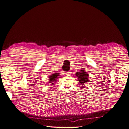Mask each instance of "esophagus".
I'll use <instances>...</instances> for the list:
<instances>
[{
  "label": "esophagus",
  "mask_w": 129,
  "mask_h": 129,
  "mask_svg": "<svg viewBox=\"0 0 129 129\" xmlns=\"http://www.w3.org/2000/svg\"><path fill=\"white\" fill-rule=\"evenodd\" d=\"M70 73L69 72H64V74H65V75H69V74H70Z\"/></svg>",
  "instance_id": "obj_1"
}]
</instances>
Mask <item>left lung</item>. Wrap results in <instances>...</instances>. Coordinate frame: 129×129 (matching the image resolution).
I'll return each mask as SVG.
<instances>
[{
  "label": "left lung",
  "mask_w": 129,
  "mask_h": 129,
  "mask_svg": "<svg viewBox=\"0 0 129 129\" xmlns=\"http://www.w3.org/2000/svg\"><path fill=\"white\" fill-rule=\"evenodd\" d=\"M76 75L77 77L78 81L80 82L81 84H85L88 80V74L85 72L84 70H81L80 72H77Z\"/></svg>",
  "instance_id": "8db88e82"
}]
</instances>
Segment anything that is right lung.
Listing matches in <instances>:
<instances>
[{
    "label": "right lung",
    "mask_w": 129,
    "mask_h": 129,
    "mask_svg": "<svg viewBox=\"0 0 129 129\" xmlns=\"http://www.w3.org/2000/svg\"><path fill=\"white\" fill-rule=\"evenodd\" d=\"M58 76H59V73H54V74H52L50 76H49V82L50 83H52V84H54V82H55L58 79Z\"/></svg>",
    "instance_id": "add662e5"
}]
</instances>
